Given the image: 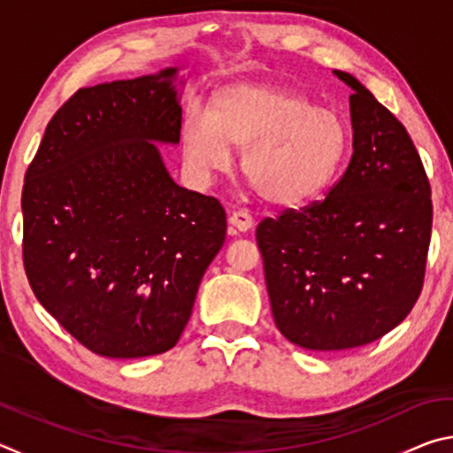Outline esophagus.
<instances>
[{"instance_id":"1","label":"esophagus","mask_w":453,"mask_h":453,"mask_svg":"<svg viewBox=\"0 0 453 453\" xmlns=\"http://www.w3.org/2000/svg\"><path fill=\"white\" fill-rule=\"evenodd\" d=\"M229 224H232L237 232H248V229L254 226V218H251L248 211L237 210L229 213Z\"/></svg>"}]
</instances>
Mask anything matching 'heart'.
Wrapping results in <instances>:
<instances>
[{
    "mask_svg": "<svg viewBox=\"0 0 453 453\" xmlns=\"http://www.w3.org/2000/svg\"><path fill=\"white\" fill-rule=\"evenodd\" d=\"M349 126L329 105L272 83H232L218 89L205 118L189 111L181 124L188 170L210 180L242 150L243 180L267 203L294 208L326 191L349 151Z\"/></svg>",
    "mask_w": 453,
    "mask_h": 453,
    "instance_id": "b5f03b06",
    "label": "heart"
}]
</instances>
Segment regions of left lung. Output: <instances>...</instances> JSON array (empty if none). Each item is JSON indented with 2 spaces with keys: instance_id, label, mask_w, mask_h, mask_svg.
I'll use <instances>...</instances> for the list:
<instances>
[{
  "instance_id": "1",
  "label": "left lung",
  "mask_w": 453,
  "mask_h": 453,
  "mask_svg": "<svg viewBox=\"0 0 453 453\" xmlns=\"http://www.w3.org/2000/svg\"><path fill=\"white\" fill-rule=\"evenodd\" d=\"M354 153L321 202L257 226L280 332L305 349L359 348L402 324L424 288L432 189L402 121L354 75Z\"/></svg>"
}]
</instances>
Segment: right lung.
I'll use <instances>...</instances> for the list:
<instances>
[{
    "mask_svg": "<svg viewBox=\"0 0 453 453\" xmlns=\"http://www.w3.org/2000/svg\"><path fill=\"white\" fill-rule=\"evenodd\" d=\"M178 67L81 88L26 172L24 267L34 294L104 357L178 343L226 242L216 197L180 188L157 143H180Z\"/></svg>",
    "mask_w": 453,
    "mask_h": 453,
    "instance_id": "add662e5",
    "label": "right lung"
}]
</instances>
